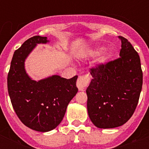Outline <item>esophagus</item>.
<instances>
[{"label": "esophagus", "instance_id": "34e87169", "mask_svg": "<svg viewBox=\"0 0 149 149\" xmlns=\"http://www.w3.org/2000/svg\"><path fill=\"white\" fill-rule=\"evenodd\" d=\"M90 83V76L89 75H81L79 76L77 82V86L79 91H83L86 86V85Z\"/></svg>", "mask_w": 149, "mask_h": 149}]
</instances>
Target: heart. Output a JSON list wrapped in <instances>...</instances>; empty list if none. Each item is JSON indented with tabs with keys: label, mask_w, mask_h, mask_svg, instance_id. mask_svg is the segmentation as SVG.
Returning a JSON list of instances; mask_svg holds the SVG:
<instances>
[{
	"label": "heart",
	"mask_w": 149,
	"mask_h": 149,
	"mask_svg": "<svg viewBox=\"0 0 149 149\" xmlns=\"http://www.w3.org/2000/svg\"><path fill=\"white\" fill-rule=\"evenodd\" d=\"M104 46H97V47H96L95 49H93V50H91V51L90 52V54H91V56H97V55L101 53L102 52L104 51ZM113 56V50H111V49H107L104 52V54H103V56H102L101 59L103 62H106V61L109 60Z\"/></svg>",
	"instance_id": "obj_1"
}]
</instances>
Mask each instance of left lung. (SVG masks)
Instances as JSON below:
<instances>
[{
	"label": "left lung",
	"mask_w": 149,
	"mask_h": 149,
	"mask_svg": "<svg viewBox=\"0 0 149 149\" xmlns=\"http://www.w3.org/2000/svg\"><path fill=\"white\" fill-rule=\"evenodd\" d=\"M118 38L120 57L91 69L93 79L86 91L88 115L99 128H113L127 122L135 111L142 87L139 54L127 39Z\"/></svg>",
	"instance_id": "8db88e82"
}]
</instances>
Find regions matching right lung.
<instances>
[{
    "instance_id": "1",
    "label": "right lung",
    "mask_w": 149,
    "mask_h": 149,
    "mask_svg": "<svg viewBox=\"0 0 149 149\" xmlns=\"http://www.w3.org/2000/svg\"><path fill=\"white\" fill-rule=\"evenodd\" d=\"M49 42L47 37L29 38L14 52L8 75V91L13 108L29 128L47 132L61 123L70 100L78 92L77 76L65 79L52 75L34 80L24 68V62L38 44Z\"/></svg>"
}]
</instances>
